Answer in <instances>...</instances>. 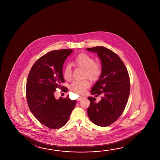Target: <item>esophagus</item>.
Listing matches in <instances>:
<instances>
[{"label":"esophagus","instance_id":"esophagus-1","mask_svg":"<svg viewBox=\"0 0 160 160\" xmlns=\"http://www.w3.org/2000/svg\"><path fill=\"white\" fill-rule=\"evenodd\" d=\"M83 98H84V97H79V98H78V101H80V100L82 99H83Z\"/></svg>","mask_w":160,"mask_h":160}]
</instances>
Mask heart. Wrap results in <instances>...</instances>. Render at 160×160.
I'll return each instance as SVG.
<instances>
[{
  "label": "heart",
  "mask_w": 160,
  "mask_h": 160,
  "mask_svg": "<svg viewBox=\"0 0 160 160\" xmlns=\"http://www.w3.org/2000/svg\"><path fill=\"white\" fill-rule=\"evenodd\" d=\"M73 63L77 67L84 69V78H88L92 81L98 80L102 73V65L95 62L94 58L87 53H82L78 55L74 60ZM72 73L71 66H66L63 69V78L66 80H70L72 77ZM90 85V82L88 79L75 81L70 85V89L75 92L81 94L86 92Z\"/></svg>",
  "instance_id": "b5f03b06"
}]
</instances>
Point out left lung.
Here are the masks:
<instances>
[{
  "mask_svg": "<svg viewBox=\"0 0 160 160\" xmlns=\"http://www.w3.org/2000/svg\"><path fill=\"white\" fill-rule=\"evenodd\" d=\"M97 53L102 63V73L91 90L92 95H102L99 102L89 97L88 114L97 126H110L119 118L126 108L130 92V80L126 66L112 50L102 46L88 48Z\"/></svg>",
  "mask_w": 160,
  "mask_h": 160,
  "instance_id": "obj_1",
  "label": "left lung"
}]
</instances>
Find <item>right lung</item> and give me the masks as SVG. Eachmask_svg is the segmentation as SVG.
Wrapping results in <instances>:
<instances>
[{"label": "right lung", "mask_w": 160, "mask_h": 160, "mask_svg": "<svg viewBox=\"0 0 160 160\" xmlns=\"http://www.w3.org/2000/svg\"><path fill=\"white\" fill-rule=\"evenodd\" d=\"M72 50H54L38 59L30 70L26 85V98L29 109L39 122L48 128L58 129L68 122L76 105L68 95L56 99L54 92L65 82L62 68L66 58Z\"/></svg>", "instance_id": "right-lung-1"}]
</instances>
